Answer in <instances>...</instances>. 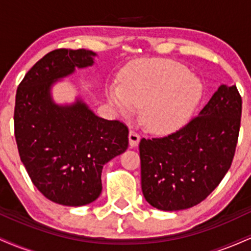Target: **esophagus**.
<instances>
[{
    "instance_id": "esophagus-1",
    "label": "esophagus",
    "mask_w": 251,
    "mask_h": 251,
    "mask_svg": "<svg viewBox=\"0 0 251 251\" xmlns=\"http://www.w3.org/2000/svg\"><path fill=\"white\" fill-rule=\"evenodd\" d=\"M128 140H129V146L131 148H135L138 146V144L140 142V135L134 131H129L128 134Z\"/></svg>"
}]
</instances>
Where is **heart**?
I'll return each instance as SVG.
<instances>
[{
    "mask_svg": "<svg viewBox=\"0 0 251 251\" xmlns=\"http://www.w3.org/2000/svg\"><path fill=\"white\" fill-rule=\"evenodd\" d=\"M203 83L186 66L169 60H137L122 73V83L108 87L109 101L122 113L142 106L140 118L154 133H171L194 117Z\"/></svg>",
    "mask_w": 251,
    "mask_h": 251,
    "instance_id": "obj_1",
    "label": "heart"
}]
</instances>
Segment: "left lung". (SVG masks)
Here are the masks:
<instances>
[{
  "label": "left lung",
  "mask_w": 251,
  "mask_h": 251,
  "mask_svg": "<svg viewBox=\"0 0 251 251\" xmlns=\"http://www.w3.org/2000/svg\"><path fill=\"white\" fill-rule=\"evenodd\" d=\"M242 98L236 86L221 85L188 125L139 144L142 190L153 208L177 211L205 200L234 159Z\"/></svg>",
  "instance_id": "8db88e82"
}]
</instances>
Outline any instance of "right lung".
<instances>
[{"label": "right lung", "instance_id": "right-lung-1", "mask_svg": "<svg viewBox=\"0 0 251 251\" xmlns=\"http://www.w3.org/2000/svg\"><path fill=\"white\" fill-rule=\"evenodd\" d=\"M86 50H56L25 74L16 92L14 126L20 158L46 198L67 206L92 203L101 194L106 163L126 151L128 129L98 117L81 97L56 103L51 88L75 70L94 65Z\"/></svg>", "mask_w": 251, "mask_h": 251}]
</instances>
